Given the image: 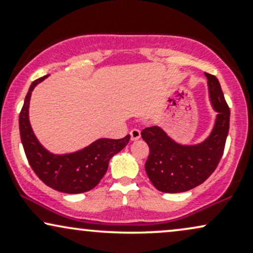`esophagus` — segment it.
I'll use <instances>...</instances> for the list:
<instances>
[{
	"instance_id": "esophagus-1",
	"label": "esophagus",
	"mask_w": 253,
	"mask_h": 253,
	"mask_svg": "<svg viewBox=\"0 0 253 253\" xmlns=\"http://www.w3.org/2000/svg\"><path fill=\"white\" fill-rule=\"evenodd\" d=\"M129 134H130V140H138V139L140 138V130L138 128H133L129 132Z\"/></svg>"
}]
</instances>
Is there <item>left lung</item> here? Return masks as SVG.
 I'll return each instance as SVG.
<instances>
[{"label":"left lung","mask_w":253,"mask_h":253,"mask_svg":"<svg viewBox=\"0 0 253 253\" xmlns=\"http://www.w3.org/2000/svg\"><path fill=\"white\" fill-rule=\"evenodd\" d=\"M211 101L217 112L211 135L199 145L175 143L161 127L143 129L141 136L150 147L145 164L147 176L156 189L163 193H182L197 187L216 169L229 129V107L215 76L206 72Z\"/></svg>","instance_id":"obj_1"}]
</instances>
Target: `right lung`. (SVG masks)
Returning a JSON list of instances; mask_svg holds the SVG:
<instances>
[{
  "instance_id": "add662e5",
  "label": "right lung",
  "mask_w": 253,
  "mask_h": 253,
  "mask_svg": "<svg viewBox=\"0 0 253 253\" xmlns=\"http://www.w3.org/2000/svg\"><path fill=\"white\" fill-rule=\"evenodd\" d=\"M46 77L38 78L31 84L20 112V136L26 157L36 175L52 189L66 194L85 193L100 183L108 169L110 158L128 144L130 136L128 134L123 139H98L77 152L52 155L38 141L28 119L32 91Z\"/></svg>"
}]
</instances>
